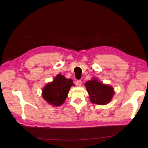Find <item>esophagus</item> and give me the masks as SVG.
Returning <instances> with one entry per match:
<instances>
[{"label": "esophagus", "mask_w": 148, "mask_h": 148, "mask_svg": "<svg viewBox=\"0 0 148 148\" xmlns=\"http://www.w3.org/2000/svg\"><path fill=\"white\" fill-rule=\"evenodd\" d=\"M82 84V82L81 80H77V82H76V85H77V86H81Z\"/></svg>", "instance_id": "1"}]
</instances>
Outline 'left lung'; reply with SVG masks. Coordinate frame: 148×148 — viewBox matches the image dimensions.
Segmentation results:
<instances>
[{
  "label": "left lung",
  "instance_id": "1",
  "mask_svg": "<svg viewBox=\"0 0 148 148\" xmlns=\"http://www.w3.org/2000/svg\"><path fill=\"white\" fill-rule=\"evenodd\" d=\"M89 99L94 104L106 105L112 100L114 95V88L109 85L101 83L95 78L85 83Z\"/></svg>",
  "mask_w": 148,
  "mask_h": 148
}]
</instances>
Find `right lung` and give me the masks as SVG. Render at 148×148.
Returning <instances> with one entry per match:
<instances>
[{
  "label": "right lung",
  "mask_w": 148,
  "mask_h": 148,
  "mask_svg": "<svg viewBox=\"0 0 148 148\" xmlns=\"http://www.w3.org/2000/svg\"><path fill=\"white\" fill-rule=\"evenodd\" d=\"M71 86H74L72 79H66L60 74L57 75L52 82L43 88V99L49 104L60 106L65 102Z\"/></svg>",
  "instance_id": "add662e5"
}]
</instances>
